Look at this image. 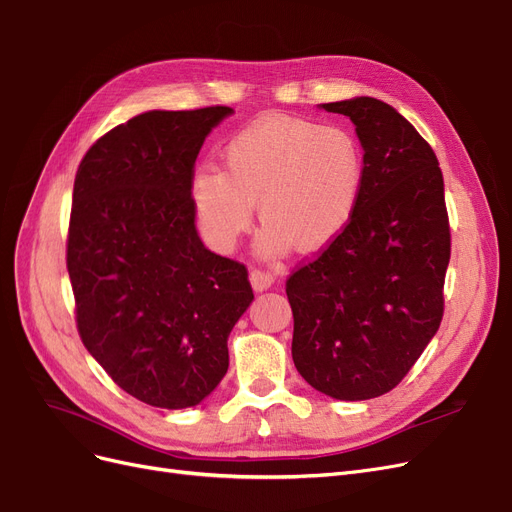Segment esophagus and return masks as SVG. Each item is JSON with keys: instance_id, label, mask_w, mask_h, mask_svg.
Wrapping results in <instances>:
<instances>
[{"instance_id": "34e87169", "label": "esophagus", "mask_w": 512, "mask_h": 512, "mask_svg": "<svg viewBox=\"0 0 512 512\" xmlns=\"http://www.w3.org/2000/svg\"><path fill=\"white\" fill-rule=\"evenodd\" d=\"M249 278H251V285L255 291H266L276 283V276L270 272H263V270H253Z\"/></svg>"}]
</instances>
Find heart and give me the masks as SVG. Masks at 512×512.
<instances>
[{"label": "heart", "mask_w": 512, "mask_h": 512, "mask_svg": "<svg viewBox=\"0 0 512 512\" xmlns=\"http://www.w3.org/2000/svg\"><path fill=\"white\" fill-rule=\"evenodd\" d=\"M366 153L353 131L272 114L229 140L223 172L197 170L193 206L208 240L229 249L261 223L259 251L283 255L295 244L319 251L351 225L366 185Z\"/></svg>", "instance_id": "1"}]
</instances>
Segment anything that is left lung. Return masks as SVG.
I'll list each match as a JSON object with an SVG mask.
<instances>
[{"instance_id":"8db88e82","label":"left lung","mask_w":512,"mask_h":512,"mask_svg":"<svg viewBox=\"0 0 512 512\" xmlns=\"http://www.w3.org/2000/svg\"><path fill=\"white\" fill-rule=\"evenodd\" d=\"M319 108L349 117L366 153L351 225L293 272V364L329 398L359 402L398 385L442 321L451 259L438 159L393 106L353 97Z\"/></svg>"}]
</instances>
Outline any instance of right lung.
<instances>
[{"label":"right lung","instance_id":"right-lung-1","mask_svg":"<svg viewBox=\"0 0 512 512\" xmlns=\"http://www.w3.org/2000/svg\"><path fill=\"white\" fill-rule=\"evenodd\" d=\"M227 106L148 110L80 161L68 272L82 344L136 400L204 402L229 368L227 338L251 306L249 274L195 229L193 166Z\"/></svg>","mask_w":512,"mask_h":512}]
</instances>
